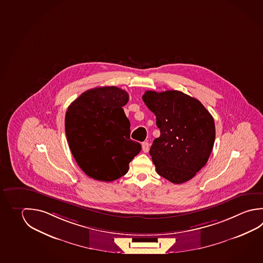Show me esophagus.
<instances>
[{"instance_id":"1","label":"esophagus","mask_w":263,"mask_h":263,"mask_svg":"<svg viewBox=\"0 0 263 263\" xmlns=\"http://www.w3.org/2000/svg\"><path fill=\"white\" fill-rule=\"evenodd\" d=\"M149 143H147V142H143V143H142V148H143V151L144 152V153H147L149 151Z\"/></svg>"}]
</instances>
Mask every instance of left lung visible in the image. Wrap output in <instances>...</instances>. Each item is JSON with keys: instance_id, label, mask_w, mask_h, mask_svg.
<instances>
[{"instance_id": "1", "label": "left lung", "mask_w": 263, "mask_h": 263, "mask_svg": "<svg viewBox=\"0 0 263 263\" xmlns=\"http://www.w3.org/2000/svg\"><path fill=\"white\" fill-rule=\"evenodd\" d=\"M143 101L160 129L149 151L158 174L176 184L191 180L214 145L212 116L199 101L180 91H146Z\"/></svg>"}]
</instances>
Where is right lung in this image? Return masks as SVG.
<instances>
[{
    "label": "right lung",
    "mask_w": 263,
    "mask_h": 263,
    "mask_svg": "<svg viewBox=\"0 0 263 263\" xmlns=\"http://www.w3.org/2000/svg\"><path fill=\"white\" fill-rule=\"evenodd\" d=\"M127 91L115 86L84 91L68 106L65 118L67 142L77 164L97 181L112 182L125 175L141 151L129 138L124 106Z\"/></svg>",
    "instance_id": "right-lung-1"
}]
</instances>
